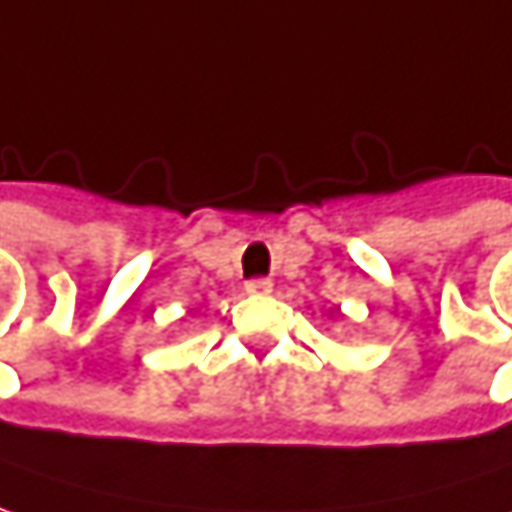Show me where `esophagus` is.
<instances>
[{
	"label": "esophagus",
	"instance_id": "1",
	"mask_svg": "<svg viewBox=\"0 0 512 512\" xmlns=\"http://www.w3.org/2000/svg\"><path fill=\"white\" fill-rule=\"evenodd\" d=\"M246 293H252V296H269L272 293V281L269 278H252V281H246Z\"/></svg>",
	"mask_w": 512,
	"mask_h": 512
}]
</instances>
